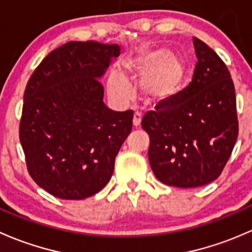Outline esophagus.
Listing matches in <instances>:
<instances>
[{"mask_svg": "<svg viewBox=\"0 0 252 252\" xmlns=\"http://www.w3.org/2000/svg\"><path fill=\"white\" fill-rule=\"evenodd\" d=\"M141 121H142V113L136 111L133 115V127L134 128H138V127L141 126Z\"/></svg>", "mask_w": 252, "mask_h": 252, "instance_id": "esophagus-1", "label": "esophagus"}]
</instances>
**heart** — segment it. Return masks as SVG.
<instances>
[{"label":"heart","mask_w":252,"mask_h":252,"mask_svg":"<svg viewBox=\"0 0 252 252\" xmlns=\"http://www.w3.org/2000/svg\"><path fill=\"white\" fill-rule=\"evenodd\" d=\"M126 70L133 79L144 77L143 87L147 94L159 99L173 94L184 76L182 61L164 49L129 61L126 64ZM108 87L111 94L120 99H127L131 95L128 85L120 74L111 75Z\"/></svg>","instance_id":"1"}]
</instances>
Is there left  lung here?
<instances>
[{
    "label": "left lung",
    "instance_id": "left-lung-1",
    "mask_svg": "<svg viewBox=\"0 0 252 252\" xmlns=\"http://www.w3.org/2000/svg\"><path fill=\"white\" fill-rule=\"evenodd\" d=\"M198 62L189 86L142 119L150 167L164 184L194 188L216 180L237 142L234 84L216 52L193 38Z\"/></svg>",
    "mask_w": 252,
    "mask_h": 252
}]
</instances>
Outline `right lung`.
Masks as SVG:
<instances>
[{"instance_id":"right-lung-1","label":"right lung","mask_w":252,"mask_h":252,"mask_svg":"<svg viewBox=\"0 0 252 252\" xmlns=\"http://www.w3.org/2000/svg\"><path fill=\"white\" fill-rule=\"evenodd\" d=\"M119 45L70 41L45 57L24 92L19 139L28 172L53 196L81 200L109 182L133 111L103 103L98 77Z\"/></svg>"}]
</instances>
